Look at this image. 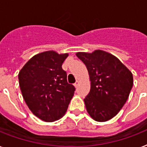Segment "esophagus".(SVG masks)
Here are the masks:
<instances>
[{"label": "esophagus", "mask_w": 147, "mask_h": 147, "mask_svg": "<svg viewBox=\"0 0 147 147\" xmlns=\"http://www.w3.org/2000/svg\"><path fill=\"white\" fill-rule=\"evenodd\" d=\"M78 84H79V81H78V80H77V81L76 82V83L74 84V86H75L76 88H77L78 86Z\"/></svg>", "instance_id": "obj_1"}]
</instances>
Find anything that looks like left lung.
Listing matches in <instances>:
<instances>
[{"instance_id": "obj_1", "label": "left lung", "mask_w": 147, "mask_h": 147, "mask_svg": "<svg viewBox=\"0 0 147 147\" xmlns=\"http://www.w3.org/2000/svg\"><path fill=\"white\" fill-rule=\"evenodd\" d=\"M76 56L85 64L90 77V92L84 99L88 114L96 121L113 119L129 96L131 71L114 55L101 50L78 52Z\"/></svg>"}]
</instances>
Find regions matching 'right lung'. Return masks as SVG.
<instances>
[{"label":"right lung","instance_id":"add662e5","mask_svg":"<svg viewBox=\"0 0 147 147\" xmlns=\"http://www.w3.org/2000/svg\"><path fill=\"white\" fill-rule=\"evenodd\" d=\"M68 53L48 51L38 53L25 64L18 75L22 96L38 119L52 122L65 115L76 88L67 82L62 69Z\"/></svg>","mask_w":147,"mask_h":147}]
</instances>
